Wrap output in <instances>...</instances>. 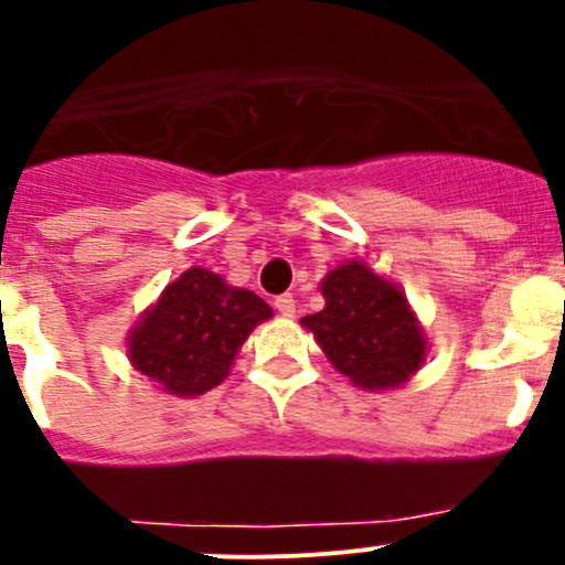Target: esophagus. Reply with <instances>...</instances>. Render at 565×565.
<instances>
[{"instance_id": "34e87169", "label": "esophagus", "mask_w": 565, "mask_h": 565, "mask_svg": "<svg viewBox=\"0 0 565 565\" xmlns=\"http://www.w3.org/2000/svg\"><path fill=\"white\" fill-rule=\"evenodd\" d=\"M276 311L281 317H292L295 315V298H292V295H278V298H276Z\"/></svg>"}]
</instances>
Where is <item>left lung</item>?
<instances>
[{
  "label": "left lung",
  "instance_id": "obj_1",
  "mask_svg": "<svg viewBox=\"0 0 565 565\" xmlns=\"http://www.w3.org/2000/svg\"><path fill=\"white\" fill-rule=\"evenodd\" d=\"M326 306L300 320L333 366L364 392H388L419 372L428 337L397 284L350 259L320 281Z\"/></svg>",
  "mask_w": 565,
  "mask_h": 565
}]
</instances>
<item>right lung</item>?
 <instances>
[{
	"label": "right lung",
	"mask_w": 565,
	"mask_h": 565,
	"mask_svg": "<svg viewBox=\"0 0 565 565\" xmlns=\"http://www.w3.org/2000/svg\"><path fill=\"white\" fill-rule=\"evenodd\" d=\"M273 309L206 267H190L126 333V359L173 397H199L223 383L245 339Z\"/></svg>",
	"instance_id": "right-lung-1"
}]
</instances>
